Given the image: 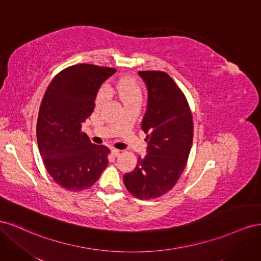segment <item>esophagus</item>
Instances as JSON below:
<instances>
[{"label": "esophagus", "mask_w": 261, "mask_h": 261, "mask_svg": "<svg viewBox=\"0 0 261 261\" xmlns=\"http://www.w3.org/2000/svg\"><path fill=\"white\" fill-rule=\"evenodd\" d=\"M112 154L114 155V156H118L121 154V150H118V149H112Z\"/></svg>", "instance_id": "34e87169"}]
</instances>
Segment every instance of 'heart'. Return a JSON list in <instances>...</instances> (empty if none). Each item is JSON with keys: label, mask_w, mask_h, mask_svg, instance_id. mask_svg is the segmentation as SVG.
Segmentation results:
<instances>
[{"label": "heart", "mask_w": 261, "mask_h": 261, "mask_svg": "<svg viewBox=\"0 0 261 261\" xmlns=\"http://www.w3.org/2000/svg\"><path fill=\"white\" fill-rule=\"evenodd\" d=\"M108 92L115 94L124 106L133 103H141L143 101V90H141L139 84L135 78L123 77L117 81L113 86L107 85L106 89L102 88L96 97V108H101L107 102Z\"/></svg>", "instance_id": "obj_1"}]
</instances>
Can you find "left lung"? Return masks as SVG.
Here are the masks:
<instances>
[{
    "label": "left lung",
    "instance_id": "1",
    "mask_svg": "<svg viewBox=\"0 0 261 261\" xmlns=\"http://www.w3.org/2000/svg\"><path fill=\"white\" fill-rule=\"evenodd\" d=\"M148 88V108L141 123L148 141L145 158L123 177L138 199H154L174 187L183 173L193 144L194 124L185 94L161 70H141Z\"/></svg>",
    "mask_w": 261,
    "mask_h": 261
}]
</instances>
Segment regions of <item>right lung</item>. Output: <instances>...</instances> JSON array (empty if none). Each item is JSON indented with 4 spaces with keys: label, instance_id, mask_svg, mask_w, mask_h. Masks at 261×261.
<instances>
[{
    "label": "right lung",
    "instance_id": "obj_1",
    "mask_svg": "<svg viewBox=\"0 0 261 261\" xmlns=\"http://www.w3.org/2000/svg\"><path fill=\"white\" fill-rule=\"evenodd\" d=\"M116 69L92 64L64 68L48 86L39 109L37 141L44 167L67 191L91 187L108 165L110 149L92 144L82 130L105 81Z\"/></svg>",
    "mask_w": 261,
    "mask_h": 261
}]
</instances>
